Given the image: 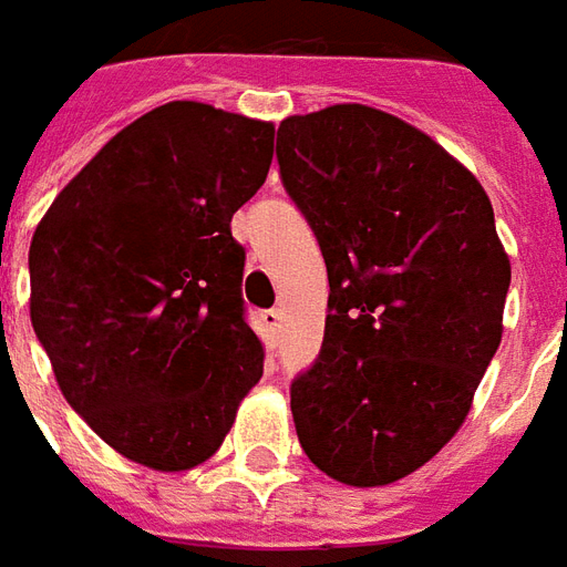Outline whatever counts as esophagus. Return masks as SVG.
Here are the masks:
<instances>
[{
  "mask_svg": "<svg viewBox=\"0 0 567 567\" xmlns=\"http://www.w3.org/2000/svg\"><path fill=\"white\" fill-rule=\"evenodd\" d=\"M261 324L264 330H267V337L276 339L279 327H282V312H279V309H267V312H261Z\"/></svg>",
  "mask_w": 567,
  "mask_h": 567,
  "instance_id": "esophagus-1",
  "label": "esophagus"
}]
</instances>
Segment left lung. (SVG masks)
Instances as JSON below:
<instances>
[{
  "mask_svg": "<svg viewBox=\"0 0 567 567\" xmlns=\"http://www.w3.org/2000/svg\"><path fill=\"white\" fill-rule=\"evenodd\" d=\"M276 158L330 282L318 360L291 381L297 439L342 484H393L454 439L502 342L493 204L433 137L367 104L288 116Z\"/></svg>",
  "mask_w": 567,
  "mask_h": 567,
  "instance_id": "1",
  "label": "left lung"
}]
</instances>
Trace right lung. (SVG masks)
Wrapping results in <instances>:
<instances>
[{
    "label": "right lung",
    "instance_id": "add662e5",
    "mask_svg": "<svg viewBox=\"0 0 567 567\" xmlns=\"http://www.w3.org/2000/svg\"><path fill=\"white\" fill-rule=\"evenodd\" d=\"M270 123L171 102L102 146L29 246V316L62 396L113 451L186 472L264 372L230 219L264 186Z\"/></svg>",
    "mask_w": 567,
    "mask_h": 567
}]
</instances>
